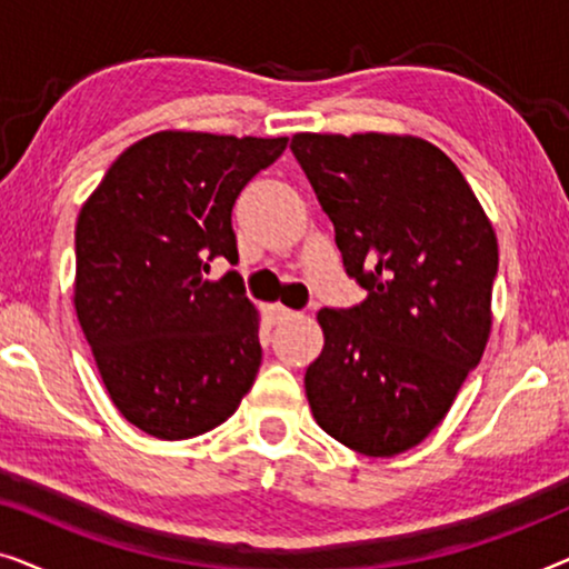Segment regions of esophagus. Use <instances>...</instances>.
Returning <instances> with one entry per match:
<instances>
[{
	"mask_svg": "<svg viewBox=\"0 0 569 569\" xmlns=\"http://www.w3.org/2000/svg\"><path fill=\"white\" fill-rule=\"evenodd\" d=\"M269 313H271V318H274L277 323H282V321H290V318L298 316V313H295V310L284 308V306H271V308H269Z\"/></svg>",
	"mask_w": 569,
	"mask_h": 569,
	"instance_id": "obj_1",
	"label": "esophagus"
}]
</instances>
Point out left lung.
Here are the masks:
<instances>
[{"label":"left lung","mask_w":569,"mask_h":569,"mask_svg":"<svg viewBox=\"0 0 569 569\" xmlns=\"http://www.w3.org/2000/svg\"><path fill=\"white\" fill-rule=\"evenodd\" d=\"M360 306L318 313L306 372L316 422L365 456H396L448 415L485 355L497 238L456 162L399 134H295Z\"/></svg>","instance_id":"1"}]
</instances>
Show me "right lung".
Segmentation results:
<instances>
[{
    "label": "right lung",
    "instance_id": "right-lung-1",
    "mask_svg": "<svg viewBox=\"0 0 569 569\" xmlns=\"http://www.w3.org/2000/svg\"><path fill=\"white\" fill-rule=\"evenodd\" d=\"M287 137L158 131L108 168L74 230V310L111 401L160 440L222 425L261 365L259 313L238 263L232 204Z\"/></svg>",
    "mask_w": 569,
    "mask_h": 569
}]
</instances>
